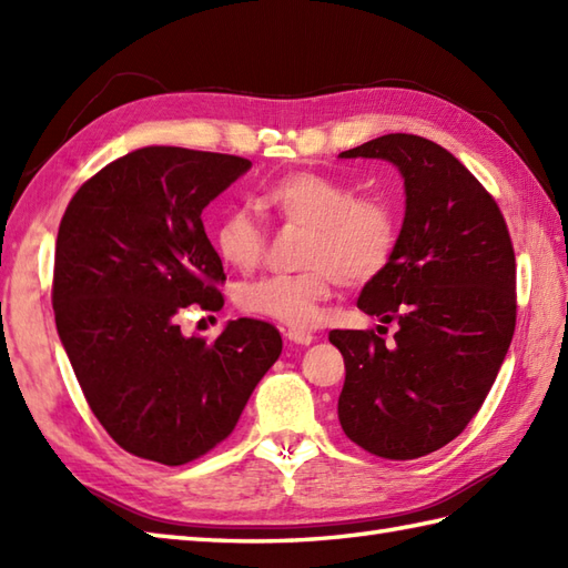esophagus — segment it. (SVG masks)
I'll list each match as a JSON object with an SVG mask.
<instances>
[{
    "instance_id": "1",
    "label": "esophagus",
    "mask_w": 568,
    "mask_h": 568,
    "mask_svg": "<svg viewBox=\"0 0 568 568\" xmlns=\"http://www.w3.org/2000/svg\"><path fill=\"white\" fill-rule=\"evenodd\" d=\"M285 336H287V342L303 344V346H310L312 342H315V334L307 332V329H300V327H291L285 332Z\"/></svg>"
}]
</instances>
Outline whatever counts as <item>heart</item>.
Listing matches in <instances>:
<instances>
[{
    "instance_id": "heart-1",
    "label": "heart",
    "mask_w": 568,
    "mask_h": 568,
    "mask_svg": "<svg viewBox=\"0 0 568 568\" xmlns=\"http://www.w3.org/2000/svg\"><path fill=\"white\" fill-rule=\"evenodd\" d=\"M258 207L277 220L307 229L293 275H265L239 285L236 305L265 320L307 327L344 285H366L388 268L397 246V216L383 197H358L352 185L332 175L297 171L283 175L258 195ZM220 258L236 271L256 268L265 234L244 207H232L214 226Z\"/></svg>"
}]
</instances>
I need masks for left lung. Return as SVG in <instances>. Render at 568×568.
Wrapping results in <instances>:
<instances>
[{"mask_svg":"<svg viewBox=\"0 0 568 568\" xmlns=\"http://www.w3.org/2000/svg\"><path fill=\"white\" fill-rule=\"evenodd\" d=\"M397 168L405 216L393 258L358 310L397 322L395 344L334 329L344 356V434L383 458L442 449L484 405L515 332V253L484 185L439 143L388 134L339 153Z\"/></svg>","mask_w":568,"mask_h":568,"instance_id":"1","label":"left lung"}]
</instances>
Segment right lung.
<instances>
[{
	"instance_id": "add662e5",
	"label": "right lung",
	"mask_w": 568,
	"mask_h": 568,
	"mask_svg": "<svg viewBox=\"0 0 568 568\" xmlns=\"http://www.w3.org/2000/svg\"><path fill=\"white\" fill-rule=\"evenodd\" d=\"M248 168L239 155L143 146L90 178L60 222V344L94 417L129 454L165 466L207 454L283 352L268 322H226L212 344L175 324L183 307L224 303L202 210Z\"/></svg>"
}]
</instances>
